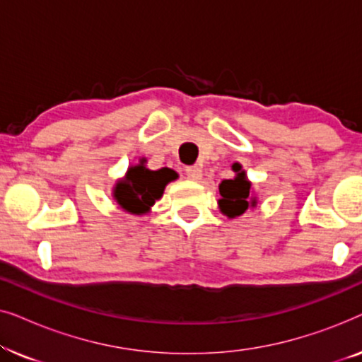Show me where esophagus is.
Instances as JSON below:
<instances>
[{
  "instance_id": "esophagus-1",
  "label": "esophagus",
  "mask_w": 362,
  "mask_h": 362,
  "mask_svg": "<svg viewBox=\"0 0 362 362\" xmlns=\"http://www.w3.org/2000/svg\"><path fill=\"white\" fill-rule=\"evenodd\" d=\"M186 176H187V180H191V181H199L202 177V170L199 166H189V168H186Z\"/></svg>"
}]
</instances>
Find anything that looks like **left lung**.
<instances>
[{
    "label": "left lung",
    "instance_id": "obj_1",
    "mask_svg": "<svg viewBox=\"0 0 362 362\" xmlns=\"http://www.w3.org/2000/svg\"><path fill=\"white\" fill-rule=\"evenodd\" d=\"M232 170L235 173L234 180H224L219 185V209L222 214H226L229 219H234L237 216H242L250 207L257 206V199L252 196L250 181L247 180L245 171L242 170L239 163L232 165Z\"/></svg>",
    "mask_w": 362,
    "mask_h": 362
}]
</instances>
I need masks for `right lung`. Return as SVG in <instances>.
I'll list each match as a JSON object with an SVG mask.
<instances>
[{"instance_id":"right-lung-1","label":"right lung","mask_w":362,"mask_h":362,"mask_svg":"<svg viewBox=\"0 0 362 362\" xmlns=\"http://www.w3.org/2000/svg\"><path fill=\"white\" fill-rule=\"evenodd\" d=\"M145 163V158H141L138 165L128 168L125 177L118 181L113 189L118 206L136 216L146 214L155 201L163 196L168 182L176 180V173L170 168L151 171Z\"/></svg>"}]
</instances>
